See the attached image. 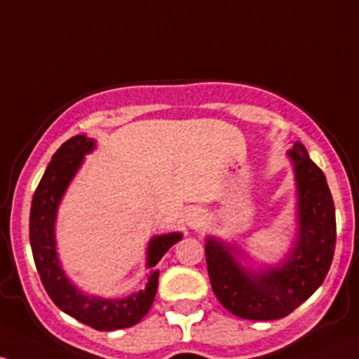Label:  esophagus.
<instances>
[{
    "mask_svg": "<svg viewBox=\"0 0 359 359\" xmlns=\"http://www.w3.org/2000/svg\"><path fill=\"white\" fill-rule=\"evenodd\" d=\"M204 221V210L201 207H188L187 210V223L190 226H198Z\"/></svg>",
    "mask_w": 359,
    "mask_h": 359,
    "instance_id": "esophagus-1",
    "label": "esophagus"
}]
</instances>
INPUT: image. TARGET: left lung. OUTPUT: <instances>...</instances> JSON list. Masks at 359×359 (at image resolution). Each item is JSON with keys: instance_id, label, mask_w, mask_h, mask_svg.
Listing matches in <instances>:
<instances>
[{"instance_id": "obj_1", "label": "left lung", "mask_w": 359, "mask_h": 359, "mask_svg": "<svg viewBox=\"0 0 359 359\" xmlns=\"http://www.w3.org/2000/svg\"><path fill=\"white\" fill-rule=\"evenodd\" d=\"M295 181V236L276 264L257 262L228 240L207 235L205 261L217 301L245 320L290 315L323 283L335 250V207L327 180L302 143L287 152Z\"/></svg>"}]
</instances>
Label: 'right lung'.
I'll return each instance as SVG.
<instances>
[{
    "label": "right lung",
    "instance_id": "right-lung-1",
    "mask_svg": "<svg viewBox=\"0 0 359 359\" xmlns=\"http://www.w3.org/2000/svg\"><path fill=\"white\" fill-rule=\"evenodd\" d=\"M95 149H97L95 140L88 138L86 135H76L55 152L32 197L29 240H31L36 268L51 301L62 311L95 330H119L138 323L152 308L158 285L157 262L176 242L183 238V233L171 231V233L154 235L150 238L147 245L145 262L150 273L145 289L114 299L100 297L81 290L62 268L57 252L55 224H57L58 207L69 184L84 164V157Z\"/></svg>",
    "mask_w": 359,
    "mask_h": 359
}]
</instances>
